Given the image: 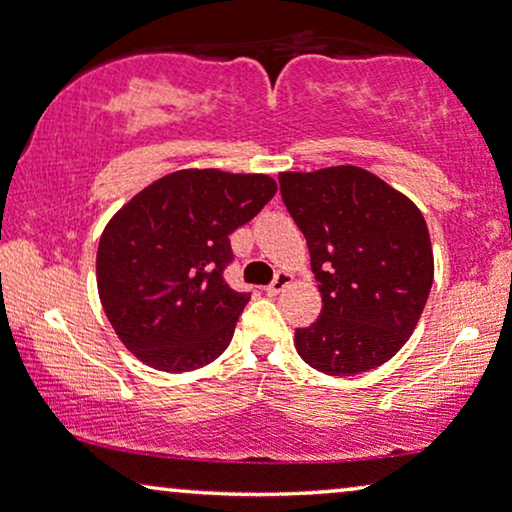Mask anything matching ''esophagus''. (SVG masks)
<instances>
[{
  "mask_svg": "<svg viewBox=\"0 0 512 512\" xmlns=\"http://www.w3.org/2000/svg\"><path fill=\"white\" fill-rule=\"evenodd\" d=\"M290 283H292V276L288 274V271H278L274 281H271V283L267 285V295H269V297L278 295V292H283L285 288H288Z\"/></svg>",
  "mask_w": 512,
  "mask_h": 512,
  "instance_id": "esophagus-1",
  "label": "esophagus"
}]
</instances>
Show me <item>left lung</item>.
Masks as SVG:
<instances>
[{"label":"left lung","instance_id":"left-lung-1","mask_svg":"<svg viewBox=\"0 0 512 512\" xmlns=\"http://www.w3.org/2000/svg\"><path fill=\"white\" fill-rule=\"evenodd\" d=\"M278 182L323 297L320 316L295 330L297 353L332 377L384 365L410 339L433 285L424 215L358 166L281 173Z\"/></svg>","mask_w":512,"mask_h":512}]
</instances>
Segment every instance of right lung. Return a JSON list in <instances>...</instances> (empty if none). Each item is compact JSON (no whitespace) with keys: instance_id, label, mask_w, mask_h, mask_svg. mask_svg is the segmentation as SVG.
<instances>
[{"instance_id":"obj_1","label":"right lung","mask_w":512,"mask_h":512,"mask_svg":"<svg viewBox=\"0 0 512 512\" xmlns=\"http://www.w3.org/2000/svg\"><path fill=\"white\" fill-rule=\"evenodd\" d=\"M276 189L262 173L185 168L117 210L100 236L95 276L102 309L135 358L177 374L227 349L250 299L222 278L234 260L229 234Z\"/></svg>"}]
</instances>
